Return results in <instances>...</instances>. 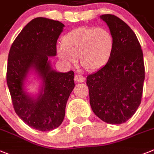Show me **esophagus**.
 <instances>
[{
    "label": "esophagus",
    "instance_id": "obj_1",
    "mask_svg": "<svg viewBox=\"0 0 154 154\" xmlns=\"http://www.w3.org/2000/svg\"><path fill=\"white\" fill-rule=\"evenodd\" d=\"M74 79L76 82H82L85 81V78L81 75H75Z\"/></svg>",
    "mask_w": 154,
    "mask_h": 154
}]
</instances>
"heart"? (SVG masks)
Listing matches in <instances>:
<instances>
[{
    "mask_svg": "<svg viewBox=\"0 0 154 154\" xmlns=\"http://www.w3.org/2000/svg\"><path fill=\"white\" fill-rule=\"evenodd\" d=\"M115 49L112 33L103 27H79L65 34L57 48L58 57L66 64H80L90 72L107 64Z\"/></svg>",
    "mask_w": 154,
    "mask_h": 154,
    "instance_id": "obj_1",
    "label": "heart"
}]
</instances>
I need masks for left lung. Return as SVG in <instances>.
I'll return each instance as SVG.
<instances>
[{"mask_svg": "<svg viewBox=\"0 0 154 154\" xmlns=\"http://www.w3.org/2000/svg\"><path fill=\"white\" fill-rule=\"evenodd\" d=\"M100 18L114 36L115 49L107 64L86 78L90 103L101 120L120 125L132 118L141 103L143 54L136 34L124 21L108 14Z\"/></svg>", "mask_w": 154, "mask_h": 154, "instance_id": "left-lung-1", "label": "left lung"}]
</instances>
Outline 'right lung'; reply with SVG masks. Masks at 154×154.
I'll return each mask as SVG.
<instances>
[{
	"label": "right lung",
	"mask_w": 154,
	"mask_h": 154,
	"mask_svg": "<svg viewBox=\"0 0 154 154\" xmlns=\"http://www.w3.org/2000/svg\"><path fill=\"white\" fill-rule=\"evenodd\" d=\"M64 27L58 21L34 18L22 29L9 51L7 84L14 111L29 127L42 132L62 123L67 101L75 87L74 72L54 70L48 59L57 54V40ZM32 72L42 80L36 95H31L24 88Z\"/></svg>",
	"instance_id": "right-lung-1"
}]
</instances>
